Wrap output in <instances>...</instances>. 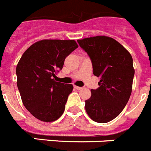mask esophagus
I'll return each instance as SVG.
<instances>
[{"instance_id": "34e87169", "label": "esophagus", "mask_w": 151, "mask_h": 151, "mask_svg": "<svg viewBox=\"0 0 151 151\" xmlns=\"http://www.w3.org/2000/svg\"><path fill=\"white\" fill-rule=\"evenodd\" d=\"M74 88H76L77 90H81V89L83 88L82 87H78V86H76V85H74Z\"/></svg>"}]
</instances>
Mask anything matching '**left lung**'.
Masks as SVG:
<instances>
[{"mask_svg": "<svg viewBox=\"0 0 151 151\" xmlns=\"http://www.w3.org/2000/svg\"><path fill=\"white\" fill-rule=\"evenodd\" d=\"M80 47L90 57L93 73L100 78L96 90L85 101V110L92 120L106 123L120 114L132 91L134 75L129 51L115 39L99 35L78 39Z\"/></svg>", "mask_w": 151, "mask_h": 151, "instance_id": "1", "label": "left lung"}]
</instances>
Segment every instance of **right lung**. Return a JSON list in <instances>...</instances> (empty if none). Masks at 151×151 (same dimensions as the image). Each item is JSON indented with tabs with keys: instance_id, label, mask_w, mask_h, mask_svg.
Instances as JSON below:
<instances>
[{
	"instance_id": "1",
	"label": "right lung",
	"mask_w": 151,
	"mask_h": 151,
	"mask_svg": "<svg viewBox=\"0 0 151 151\" xmlns=\"http://www.w3.org/2000/svg\"><path fill=\"white\" fill-rule=\"evenodd\" d=\"M78 47L74 40H41L24 52L17 64V87L23 105L42 122H54L63 113L73 86L54 78Z\"/></svg>"
}]
</instances>
